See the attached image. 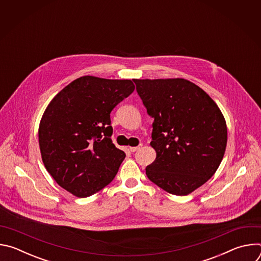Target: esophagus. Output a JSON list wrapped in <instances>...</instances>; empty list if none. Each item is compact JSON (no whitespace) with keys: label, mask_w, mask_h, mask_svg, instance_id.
Listing matches in <instances>:
<instances>
[{"label":"esophagus","mask_w":261,"mask_h":261,"mask_svg":"<svg viewBox=\"0 0 261 261\" xmlns=\"http://www.w3.org/2000/svg\"><path fill=\"white\" fill-rule=\"evenodd\" d=\"M141 146H142V144H139V145H137V146H130L129 150H130L131 152H136V151L139 150V148H141Z\"/></svg>","instance_id":"esophagus-1"}]
</instances>
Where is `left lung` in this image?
<instances>
[{
    "instance_id": "obj_1",
    "label": "left lung",
    "mask_w": 261,
    "mask_h": 261,
    "mask_svg": "<svg viewBox=\"0 0 261 261\" xmlns=\"http://www.w3.org/2000/svg\"><path fill=\"white\" fill-rule=\"evenodd\" d=\"M154 119L151 145L155 161L146 176L164 191L188 195L206 182L225 153L227 127L215 101L184 80H133Z\"/></svg>"
}]
</instances>
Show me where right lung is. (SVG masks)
<instances>
[{
    "mask_svg": "<svg viewBox=\"0 0 261 261\" xmlns=\"http://www.w3.org/2000/svg\"><path fill=\"white\" fill-rule=\"evenodd\" d=\"M134 89L130 80L83 76L46 107L38 131L42 161L71 194L91 196L118 173L126 154L111 140L110 113Z\"/></svg>",
    "mask_w": 261,
    "mask_h": 261,
    "instance_id": "add662e5",
    "label": "right lung"
}]
</instances>
